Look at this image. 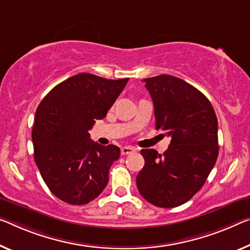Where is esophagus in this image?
<instances>
[{"label":"esophagus","mask_w":250,"mask_h":250,"mask_svg":"<svg viewBox=\"0 0 250 250\" xmlns=\"http://www.w3.org/2000/svg\"><path fill=\"white\" fill-rule=\"evenodd\" d=\"M134 152H136V148L133 146H124L121 149L122 155H128V154H132Z\"/></svg>","instance_id":"esophagus-1"}]
</instances>
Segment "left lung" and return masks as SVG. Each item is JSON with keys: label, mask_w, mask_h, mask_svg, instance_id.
<instances>
[{"label": "left lung", "mask_w": 250, "mask_h": 250, "mask_svg": "<svg viewBox=\"0 0 250 250\" xmlns=\"http://www.w3.org/2000/svg\"><path fill=\"white\" fill-rule=\"evenodd\" d=\"M143 82L154 105L155 127L171 136V143L163 155L142 149L145 164L136 186L152 205L174 208L201 189L216 164L217 116L209 99L178 77L160 75Z\"/></svg>", "instance_id": "1"}]
</instances>
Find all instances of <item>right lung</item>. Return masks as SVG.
<instances>
[{
    "mask_svg": "<svg viewBox=\"0 0 250 250\" xmlns=\"http://www.w3.org/2000/svg\"><path fill=\"white\" fill-rule=\"evenodd\" d=\"M127 82L83 72L52 88L38 106L32 128L34 161L60 200L87 205L108 183L109 168L121 149L91 141L88 130L106 116Z\"/></svg>",
    "mask_w": 250,
    "mask_h": 250,
    "instance_id": "right-lung-1",
    "label": "right lung"
}]
</instances>
